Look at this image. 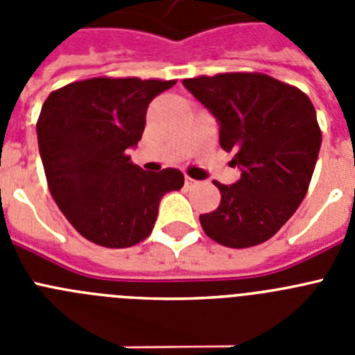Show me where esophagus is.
Wrapping results in <instances>:
<instances>
[{
    "instance_id": "1",
    "label": "esophagus",
    "mask_w": 355,
    "mask_h": 355,
    "mask_svg": "<svg viewBox=\"0 0 355 355\" xmlns=\"http://www.w3.org/2000/svg\"><path fill=\"white\" fill-rule=\"evenodd\" d=\"M197 183H199V181L192 180L190 175H184V184H187V187H193V184H197Z\"/></svg>"
}]
</instances>
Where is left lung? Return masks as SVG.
<instances>
[{
  "label": "left lung",
  "mask_w": 355,
  "mask_h": 355,
  "mask_svg": "<svg viewBox=\"0 0 355 355\" xmlns=\"http://www.w3.org/2000/svg\"><path fill=\"white\" fill-rule=\"evenodd\" d=\"M220 128V147L234 153L240 180L215 183L220 205L200 215L220 245L245 249L274 236L307 192L320 146L316 112L302 90L259 72L183 80Z\"/></svg>",
  "instance_id": "left-lung-1"
}]
</instances>
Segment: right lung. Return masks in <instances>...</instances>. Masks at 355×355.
Segmentation results:
<instances>
[{"label":"right lung","instance_id":"add662e5","mask_svg":"<svg viewBox=\"0 0 355 355\" xmlns=\"http://www.w3.org/2000/svg\"><path fill=\"white\" fill-rule=\"evenodd\" d=\"M175 81L90 78L49 94L37 121L49 192L78 233L97 245L124 249L146 240L159 200L180 190L178 168L133 165L149 103Z\"/></svg>","mask_w":355,"mask_h":355}]
</instances>
